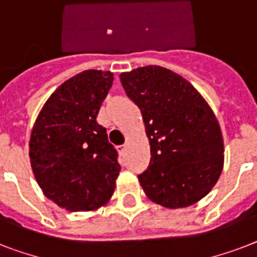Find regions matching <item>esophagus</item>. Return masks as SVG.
<instances>
[{
	"mask_svg": "<svg viewBox=\"0 0 257 257\" xmlns=\"http://www.w3.org/2000/svg\"><path fill=\"white\" fill-rule=\"evenodd\" d=\"M126 148H128V145L124 144V145H120V147H117V151L120 153H124L125 151H126Z\"/></svg>",
	"mask_w": 257,
	"mask_h": 257,
	"instance_id": "1",
	"label": "esophagus"
}]
</instances>
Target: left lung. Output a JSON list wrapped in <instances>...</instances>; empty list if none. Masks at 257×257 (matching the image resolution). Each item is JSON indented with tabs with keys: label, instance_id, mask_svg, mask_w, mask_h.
I'll return each instance as SVG.
<instances>
[{
	"label": "left lung",
	"instance_id": "8db88e82",
	"mask_svg": "<svg viewBox=\"0 0 257 257\" xmlns=\"http://www.w3.org/2000/svg\"><path fill=\"white\" fill-rule=\"evenodd\" d=\"M140 108L151 163L139 181L153 203L189 207L207 196L224 164V141L215 113L191 82L157 65L120 74Z\"/></svg>",
	"mask_w": 257,
	"mask_h": 257
}]
</instances>
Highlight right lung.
Here are the masks:
<instances>
[{"label": "right lung", "mask_w": 257, "mask_h": 257, "mask_svg": "<svg viewBox=\"0 0 257 257\" xmlns=\"http://www.w3.org/2000/svg\"><path fill=\"white\" fill-rule=\"evenodd\" d=\"M113 73L84 70L58 86L38 113L30 165L44 195L66 211H94L112 197L121 171L97 114Z\"/></svg>", "instance_id": "add662e5"}]
</instances>
